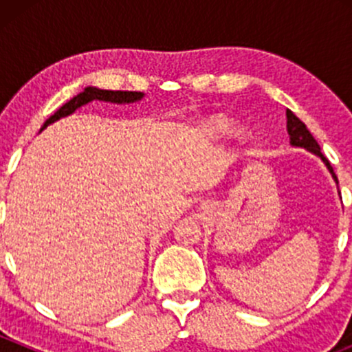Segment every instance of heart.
Here are the masks:
<instances>
[{
	"label": "heart",
	"mask_w": 352,
	"mask_h": 352,
	"mask_svg": "<svg viewBox=\"0 0 352 352\" xmlns=\"http://www.w3.org/2000/svg\"><path fill=\"white\" fill-rule=\"evenodd\" d=\"M232 127V122L228 119H223V117H218V119L211 120V129L218 134H226Z\"/></svg>",
	"instance_id": "obj_1"
}]
</instances>
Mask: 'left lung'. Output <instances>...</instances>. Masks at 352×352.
Returning a JSON list of instances; mask_svg holds the SVG:
<instances>
[{
  "label": "left lung",
  "instance_id": "obj_1",
  "mask_svg": "<svg viewBox=\"0 0 352 352\" xmlns=\"http://www.w3.org/2000/svg\"><path fill=\"white\" fill-rule=\"evenodd\" d=\"M286 117H287V133H289L291 144H293V146L307 148V150H310L311 153L320 156V158L325 162V165L329 166L330 173H332L333 179H336V182H337V177H336V173H333V168H332V166H330L329 160L325 158L324 155H322L320 146H318V143H317V141H315V138L310 134V131L307 129V126H305V124L301 122V120L298 119V117L294 116V113L291 112L289 109L286 110Z\"/></svg>",
  "mask_w": 352,
  "mask_h": 352
}]
</instances>
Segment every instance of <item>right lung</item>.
Here are the masks:
<instances>
[{
    "label": "right lung",
    "instance_id": "1",
    "mask_svg": "<svg viewBox=\"0 0 352 352\" xmlns=\"http://www.w3.org/2000/svg\"><path fill=\"white\" fill-rule=\"evenodd\" d=\"M143 97L141 91H112V90H98V88H85L81 94H78L76 97L71 98L69 102H66L61 109L56 110L51 117L44 122L42 129L47 127L49 124L54 122V120L61 119V117L69 116L71 112H74L81 105L88 104L91 100H105V102H113V104H129V102H136Z\"/></svg>",
    "mask_w": 352,
    "mask_h": 352
}]
</instances>
